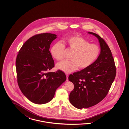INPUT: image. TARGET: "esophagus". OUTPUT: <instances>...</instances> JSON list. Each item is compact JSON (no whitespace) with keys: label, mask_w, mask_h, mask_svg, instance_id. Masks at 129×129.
<instances>
[{"label":"esophagus","mask_w":129,"mask_h":129,"mask_svg":"<svg viewBox=\"0 0 129 129\" xmlns=\"http://www.w3.org/2000/svg\"><path fill=\"white\" fill-rule=\"evenodd\" d=\"M66 76L67 77V79H66V81H68V74H66Z\"/></svg>","instance_id":"esophagus-1"}]
</instances>
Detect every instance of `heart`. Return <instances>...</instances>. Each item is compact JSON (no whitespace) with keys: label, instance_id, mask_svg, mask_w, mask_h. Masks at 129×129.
<instances>
[{"label":"heart","instance_id":"b5f03b06","mask_svg":"<svg viewBox=\"0 0 129 129\" xmlns=\"http://www.w3.org/2000/svg\"><path fill=\"white\" fill-rule=\"evenodd\" d=\"M64 43L74 51L71 57V60H64L58 63L56 67L66 73L76 71L78 68H87L99 57L101 50L96 44H90L85 39L78 36H71L66 38ZM65 47L61 42L54 44L51 49V54L57 60L63 58Z\"/></svg>","mask_w":129,"mask_h":129}]
</instances>
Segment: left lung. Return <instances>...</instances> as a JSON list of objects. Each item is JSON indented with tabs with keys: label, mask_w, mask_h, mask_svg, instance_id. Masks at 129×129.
Returning a JSON list of instances; mask_svg holds the SVG:
<instances>
[{
	"label": "left lung",
	"mask_w": 129,
	"mask_h": 129,
	"mask_svg": "<svg viewBox=\"0 0 129 129\" xmlns=\"http://www.w3.org/2000/svg\"><path fill=\"white\" fill-rule=\"evenodd\" d=\"M88 33L98 39L101 52L91 66L69 77V80L74 85L69 101L79 109L92 107L101 102L107 95L116 73L114 60L106 42L97 34Z\"/></svg>",
	"instance_id": "obj_1"
}]
</instances>
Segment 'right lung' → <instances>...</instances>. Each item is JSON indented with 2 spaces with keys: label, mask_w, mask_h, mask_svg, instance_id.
<instances>
[{
  "label": "right lung",
  "mask_w": 129,
  "mask_h": 129,
  "mask_svg": "<svg viewBox=\"0 0 129 129\" xmlns=\"http://www.w3.org/2000/svg\"><path fill=\"white\" fill-rule=\"evenodd\" d=\"M57 35L43 33L33 36L22 45L16 62L17 83L22 93L30 102L43 104L53 98L56 89L66 77L63 71H48L54 66L49 51Z\"/></svg>",
  "instance_id": "right-lung-1"
}]
</instances>
